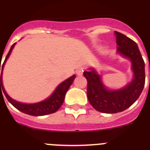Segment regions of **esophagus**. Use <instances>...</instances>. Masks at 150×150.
Listing matches in <instances>:
<instances>
[{"mask_svg":"<svg viewBox=\"0 0 150 150\" xmlns=\"http://www.w3.org/2000/svg\"><path fill=\"white\" fill-rule=\"evenodd\" d=\"M76 73L78 76H81L83 74V69H79V70H76Z\"/></svg>","mask_w":150,"mask_h":150,"instance_id":"1","label":"esophagus"}]
</instances>
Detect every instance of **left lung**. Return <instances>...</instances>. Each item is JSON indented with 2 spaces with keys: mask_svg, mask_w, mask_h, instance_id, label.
<instances>
[{
  "mask_svg": "<svg viewBox=\"0 0 150 150\" xmlns=\"http://www.w3.org/2000/svg\"><path fill=\"white\" fill-rule=\"evenodd\" d=\"M115 34L118 53L132 62L134 74L132 82L121 90H109L95 70L83 72L87 80L89 102L96 110L104 113H117L127 110L139 98L145 85V63L137 43L120 32L115 31Z\"/></svg>",
  "mask_w": 150,
  "mask_h": 150,
  "instance_id": "obj_1",
  "label": "left lung"
}]
</instances>
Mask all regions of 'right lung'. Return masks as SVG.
<instances>
[{"label": "right lung", "mask_w": 150, "mask_h": 150, "mask_svg": "<svg viewBox=\"0 0 150 150\" xmlns=\"http://www.w3.org/2000/svg\"><path fill=\"white\" fill-rule=\"evenodd\" d=\"M15 44L16 43H14L13 45L11 46V49H10L7 55L6 56L5 60L4 61L3 64L1 66L0 64V70H1L0 79V92H1V93H2V91H3L4 95H5L6 98L7 99V100L11 103V104L13 105L16 109H17L18 110L21 111V112H24L26 114L30 115V116H36L37 117V116H44V115L50 114V113H54V112H57L60 109V106H62V104H63L67 91L68 90V89L70 88V85L73 83L76 76L74 75V76H70V78H68L67 80L61 83L57 87L54 93L49 98L44 100V101H42V102L33 103V104H25V103H21L17 102L16 100L11 99L7 94V93H6V91L4 89L3 83H2V73H3V69L4 67V64L6 63V60H7V58L9 57L10 54H11V51L13 50ZM1 88L2 89V91L1 90Z\"/></svg>", "instance_id": "right-lung-1"}]
</instances>
